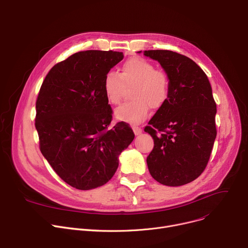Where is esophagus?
Returning a JSON list of instances; mask_svg holds the SVG:
<instances>
[{
	"label": "esophagus",
	"mask_w": 248,
	"mask_h": 248,
	"mask_svg": "<svg viewBox=\"0 0 248 248\" xmlns=\"http://www.w3.org/2000/svg\"><path fill=\"white\" fill-rule=\"evenodd\" d=\"M132 129L134 131V134L135 135H140L142 133V129L140 127H138V126H133Z\"/></svg>",
	"instance_id": "esophagus-1"
}]
</instances>
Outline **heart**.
Instances as JSON below:
<instances>
[{"instance_id": "obj_1", "label": "heart", "mask_w": 248, "mask_h": 248, "mask_svg": "<svg viewBox=\"0 0 248 248\" xmlns=\"http://www.w3.org/2000/svg\"><path fill=\"white\" fill-rule=\"evenodd\" d=\"M136 84L131 97L134 100L127 102L115 111L117 119L131 124H138L147 118L150 107L161 108L169 98L170 80L162 70L141 57L128 59L118 74L108 72L103 81V90L107 101L112 105L119 104L125 86Z\"/></svg>"}]
</instances>
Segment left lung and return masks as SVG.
Masks as SVG:
<instances>
[{"mask_svg":"<svg viewBox=\"0 0 248 248\" xmlns=\"http://www.w3.org/2000/svg\"><path fill=\"white\" fill-rule=\"evenodd\" d=\"M140 53V52H139ZM170 80L166 103L144 129L154 140L151 176L163 185L190 183L204 171L216 138V103L206 74L190 58L168 50L144 51Z\"/></svg>","mask_w":248,"mask_h":248,"instance_id":"obj_1","label":"left lung"}]
</instances>
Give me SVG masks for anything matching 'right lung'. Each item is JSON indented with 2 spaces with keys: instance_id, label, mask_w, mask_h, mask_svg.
Masks as SVG:
<instances>
[{
  "instance_id": "obj_1",
  "label": "right lung",
  "mask_w": 248,
  "mask_h": 248,
  "mask_svg": "<svg viewBox=\"0 0 248 248\" xmlns=\"http://www.w3.org/2000/svg\"><path fill=\"white\" fill-rule=\"evenodd\" d=\"M123 57L98 50L73 54L49 71L38 94L40 150L58 176L79 190L106 184L135 136L123 121L109 128L113 111L103 90L105 75Z\"/></svg>"
}]
</instances>
